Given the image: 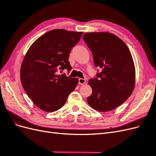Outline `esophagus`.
I'll use <instances>...</instances> for the list:
<instances>
[{
  "instance_id": "1",
  "label": "esophagus",
  "mask_w": 156,
  "mask_h": 156,
  "mask_svg": "<svg viewBox=\"0 0 156 156\" xmlns=\"http://www.w3.org/2000/svg\"><path fill=\"white\" fill-rule=\"evenodd\" d=\"M85 83H86V80L84 79L80 78V79H79V83L80 84H84Z\"/></svg>"
}]
</instances>
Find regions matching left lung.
Segmentation results:
<instances>
[{"instance_id": "left-lung-1", "label": "left lung", "mask_w": 156, "mask_h": 156, "mask_svg": "<svg viewBox=\"0 0 156 156\" xmlns=\"http://www.w3.org/2000/svg\"><path fill=\"white\" fill-rule=\"evenodd\" d=\"M83 39L90 49L96 67L101 72L89 79L92 93L89 105L106 112L119 107L133 90L135 71L129 48L119 37L108 32L85 33Z\"/></svg>"}]
</instances>
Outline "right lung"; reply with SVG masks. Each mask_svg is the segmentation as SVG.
<instances>
[{
  "instance_id": "right-lung-1",
  "label": "right lung",
  "mask_w": 156,
  "mask_h": 156,
  "mask_svg": "<svg viewBox=\"0 0 156 156\" xmlns=\"http://www.w3.org/2000/svg\"><path fill=\"white\" fill-rule=\"evenodd\" d=\"M83 34L52 30L38 37L28 50L21 68V82L28 96L40 109L45 112L60 109L77 87V78L56 73L66 69L69 73L72 69L69 53Z\"/></svg>"
}]
</instances>
